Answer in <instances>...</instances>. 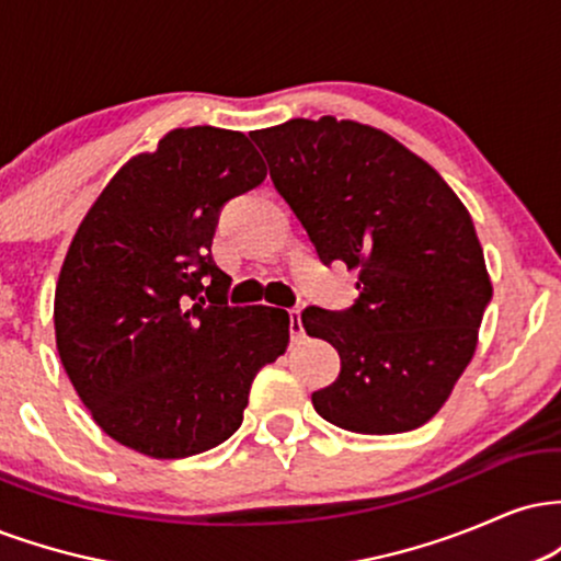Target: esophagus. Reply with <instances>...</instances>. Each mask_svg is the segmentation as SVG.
Masks as SVG:
<instances>
[{
  "label": "esophagus",
  "mask_w": 561,
  "mask_h": 561,
  "mask_svg": "<svg viewBox=\"0 0 561 561\" xmlns=\"http://www.w3.org/2000/svg\"><path fill=\"white\" fill-rule=\"evenodd\" d=\"M289 332H293V340H300L302 337L300 308H289Z\"/></svg>",
  "instance_id": "obj_1"
}]
</instances>
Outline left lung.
<instances>
[{
    "label": "left lung",
    "mask_w": 561,
    "mask_h": 561,
    "mask_svg": "<svg viewBox=\"0 0 561 561\" xmlns=\"http://www.w3.org/2000/svg\"><path fill=\"white\" fill-rule=\"evenodd\" d=\"M250 137L319 259L358 272L347 311L300 317L340 353L313 409L351 433L422 427L472 362L493 298L465 203L401 141L356 121L293 118Z\"/></svg>",
    "instance_id": "1"
}]
</instances>
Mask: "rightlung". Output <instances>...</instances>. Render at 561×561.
Returning a JSON list of instances; mask_svg holds the SVG:
<instances>
[{
  "label": "right lung",
  "mask_w": 561,
  "mask_h": 561,
  "mask_svg": "<svg viewBox=\"0 0 561 561\" xmlns=\"http://www.w3.org/2000/svg\"><path fill=\"white\" fill-rule=\"evenodd\" d=\"M266 165L242 131L173 128L131 158L76 229L55 340L92 420L121 446L184 459L240 430L250 385L289 343V313L229 306L210 255L224 203Z\"/></svg>",
  "instance_id": "1"
}]
</instances>
